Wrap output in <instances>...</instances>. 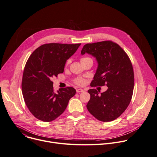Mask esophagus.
<instances>
[{"label": "esophagus", "mask_w": 157, "mask_h": 157, "mask_svg": "<svg viewBox=\"0 0 157 157\" xmlns=\"http://www.w3.org/2000/svg\"><path fill=\"white\" fill-rule=\"evenodd\" d=\"M84 90H82V89H77L76 90V92L77 93H81V92H83Z\"/></svg>", "instance_id": "34e87169"}]
</instances>
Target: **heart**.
Here are the masks:
<instances>
[{"label":"heart","mask_w":157,"mask_h":157,"mask_svg":"<svg viewBox=\"0 0 157 157\" xmlns=\"http://www.w3.org/2000/svg\"><path fill=\"white\" fill-rule=\"evenodd\" d=\"M91 59V58H88V57H83V58H81L80 60H81V62H82V61H85V60H87V59ZM69 61H67L66 65L67 66V65L69 64ZM74 81H75V82L76 84L79 85V86H82V85H83V84H84V82H85L84 79H82V78H78L75 79Z\"/></svg>","instance_id":"heart-1"}]
</instances>
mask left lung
Instances as JSON below:
<instances>
[{"label": "left lung", "instance_id": "obj_1", "mask_svg": "<svg viewBox=\"0 0 157 157\" xmlns=\"http://www.w3.org/2000/svg\"><path fill=\"white\" fill-rule=\"evenodd\" d=\"M94 56L98 67L91 86L108 90L99 94L95 89L88 91L91 98L86 107L97 120L111 121L118 118L130 103L134 88V72L129 57L117 43L105 40L85 44L81 54Z\"/></svg>", "mask_w": 157, "mask_h": 157}]
</instances>
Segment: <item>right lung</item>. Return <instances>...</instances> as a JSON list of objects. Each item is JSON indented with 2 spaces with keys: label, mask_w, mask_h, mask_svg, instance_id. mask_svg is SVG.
I'll use <instances>...</instances> for the list:
<instances>
[{
  "label": "right lung",
  "mask_w": 157,
  "mask_h": 157,
  "mask_svg": "<svg viewBox=\"0 0 157 157\" xmlns=\"http://www.w3.org/2000/svg\"><path fill=\"white\" fill-rule=\"evenodd\" d=\"M81 44H45L29 56L24 67L22 92L25 103L37 119L45 122L54 120L66 109L69 99L76 94L73 87L55 92L52 77L63 73L67 59Z\"/></svg>",
  "instance_id": "add662e5"
}]
</instances>
